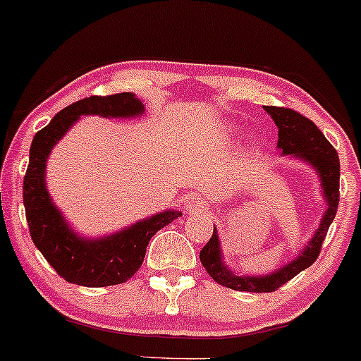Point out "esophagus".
Masks as SVG:
<instances>
[{"mask_svg": "<svg viewBox=\"0 0 361 361\" xmlns=\"http://www.w3.org/2000/svg\"><path fill=\"white\" fill-rule=\"evenodd\" d=\"M184 206L185 209H189V211H199V209L206 207V204H204L201 195L189 194L184 197Z\"/></svg>", "mask_w": 361, "mask_h": 361, "instance_id": "obj_1", "label": "esophagus"}]
</instances>
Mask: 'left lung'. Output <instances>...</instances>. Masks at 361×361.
<instances>
[{
  "label": "left lung",
  "mask_w": 361,
  "mask_h": 361,
  "mask_svg": "<svg viewBox=\"0 0 361 361\" xmlns=\"http://www.w3.org/2000/svg\"><path fill=\"white\" fill-rule=\"evenodd\" d=\"M264 110L274 120L278 127V149L283 155L305 160L317 171L322 182L324 201L328 209L324 211L319 222V228L308 241L303 251L295 259L289 261L283 268L273 271L264 276H239L224 264L221 252V241L217 229L212 231V238L201 249V262L206 271L219 283L221 286L235 289V291L252 293H271L281 288L284 283L295 278L301 271L310 268L319 256V249L326 238L328 228L331 226L336 216L338 202H340V159L330 142L324 139L323 132L296 110L284 109V106H264Z\"/></svg>",
  "instance_id": "obj_1"
}]
</instances>
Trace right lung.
I'll use <instances>...</instances> for the list:
<instances>
[{
    "mask_svg": "<svg viewBox=\"0 0 361 361\" xmlns=\"http://www.w3.org/2000/svg\"><path fill=\"white\" fill-rule=\"evenodd\" d=\"M142 114L144 105L130 92L109 97L93 95L68 105L58 112L47 127L35 133L23 180L26 221L35 246L68 283L90 288L126 283L142 266L147 244L152 235L182 216V212L171 209L115 234L88 239L70 228L47 189L44 171L51 149L82 115L128 118Z\"/></svg>",
    "mask_w": 361,
    "mask_h": 361,
    "instance_id": "1",
    "label": "right lung"
}]
</instances>
